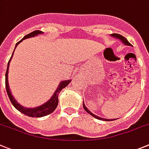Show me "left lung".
Returning a JSON list of instances; mask_svg holds the SVG:
<instances>
[{"label": "left lung", "instance_id": "8db88e82", "mask_svg": "<svg viewBox=\"0 0 149 149\" xmlns=\"http://www.w3.org/2000/svg\"><path fill=\"white\" fill-rule=\"evenodd\" d=\"M111 35L112 37H114V38H118V39H120V40L121 41H122L123 43L125 45H127V46H132V45L131 44V43H129V41H128L127 39H126V38H124V37L122 36V35H119V34H111ZM83 106H84V110H85V111H86V112H88V114H90V115H91V116H92V117H95V118H96V119L101 120H105V121H112V120H115V119H113V120L104 119V118H102V117H98V116L95 115V114H92V113H91V111H90L89 110H88V109H87L86 106H85V104H84V103H83Z\"/></svg>", "mask_w": 149, "mask_h": 149}]
</instances>
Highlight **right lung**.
I'll return each instance as SVG.
<instances>
[{"label": "right lung", "mask_w": 149, "mask_h": 149, "mask_svg": "<svg viewBox=\"0 0 149 149\" xmlns=\"http://www.w3.org/2000/svg\"><path fill=\"white\" fill-rule=\"evenodd\" d=\"M43 32L42 31H39V30H35L34 32H31V33L28 34V35H25L23 39L20 40L19 42H17L16 43L15 48L17 47V45L20 43L21 41H23V40H25L26 38H32V37H35L36 35H40V34H43ZM14 53V52H13ZM13 53H12V55H13ZM12 55L11 57V58L9 59V62H8L7 65V69H6V75H5V84H6V92H7V95L9 96V100H10L11 103L13 105L15 108L16 109H17L19 111H20L21 113H23L25 115L29 116V117H44V116L48 115V114H50L51 113H52L53 111L55 110V109L57 108L58 104V95L60 94V92L61 91V90L63 88H65V86H67L69 85V84L71 82V80H63V81H61L59 84V86L58 87V88L55 90V92L54 93V95H52V97H51V99L47 101L46 103H45L44 104L41 105L40 106H38V107L35 108H31V109H28V108H25L24 106H22L21 105L19 104L17 101L15 100L13 96L12 95V93H11V91L9 89V82H8V72H9V63H10L11 59L12 58Z\"/></svg>", "instance_id": "obj_1"}]
</instances>
